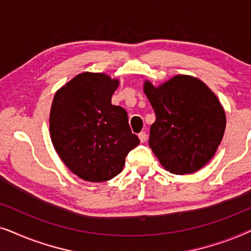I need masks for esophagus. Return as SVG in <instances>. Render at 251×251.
<instances>
[{"mask_svg":"<svg viewBox=\"0 0 251 251\" xmlns=\"http://www.w3.org/2000/svg\"><path fill=\"white\" fill-rule=\"evenodd\" d=\"M138 137H139V139H140V142L142 143H145L146 140H147V138H149V136H147V133L145 132V131H142L138 135Z\"/></svg>","mask_w":251,"mask_h":251,"instance_id":"1","label":"esophagus"}]
</instances>
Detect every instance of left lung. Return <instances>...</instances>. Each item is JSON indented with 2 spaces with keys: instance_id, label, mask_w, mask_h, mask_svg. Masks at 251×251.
Returning <instances> with one entry per match:
<instances>
[{
  "instance_id": "left-lung-1",
  "label": "left lung",
  "mask_w": 251,
  "mask_h": 251,
  "mask_svg": "<svg viewBox=\"0 0 251 251\" xmlns=\"http://www.w3.org/2000/svg\"><path fill=\"white\" fill-rule=\"evenodd\" d=\"M144 91L156 115L149 144L160 163L175 175L200 170L224 136L226 116L218 98L188 75H177L159 88L146 81Z\"/></svg>"
}]
</instances>
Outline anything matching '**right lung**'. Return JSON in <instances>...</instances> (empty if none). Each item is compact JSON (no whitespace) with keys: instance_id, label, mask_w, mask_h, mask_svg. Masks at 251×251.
<instances>
[{"instance_id":"obj_1","label":"right lung","mask_w":251,"mask_h":251,"mask_svg":"<svg viewBox=\"0 0 251 251\" xmlns=\"http://www.w3.org/2000/svg\"><path fill=\"white\" fill-rule=\"evenodd\" d=\"M118 80L85 73L60 88L50 112V135L58 155L72 173L88 181H106L123 169L126 156L139 144L128 113L112 105Z\"/></svg>"}]
</instances>
